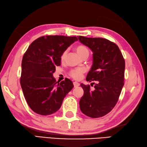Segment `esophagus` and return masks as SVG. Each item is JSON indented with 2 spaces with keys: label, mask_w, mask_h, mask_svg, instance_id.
I'll use <instances>...</instances> for the list:
<instances>
[{
  "label": "esophagus",
  "mask_w": 147,
  "mask_h": 147,
  "mask_svg": "<svg viewBox=\"0 0 147 147\" xmlns=\"http://www.w3.org/2000/svg\"><path fill=\"white\" fill-rule=\"evenodd\" d=\"M74 87H79V83H78V82H74Z\"/></svg>",
  "instance_id": "1"
}]
</instances>
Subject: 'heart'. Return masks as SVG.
<instances>
[{
    "label": "heart",
    "mask_w": 147,
    "mask_h": 147,
    "mask_svg": "<svg viewBox=\"0 0 147 147\" xmlns=\"http://www.w3.org/2000/svg\"><path fill=\"white\" fill-rule=\"evenodd\" d=\"M76 51L78 55H79L81 58H82L84 57H88L89 55V49H88L86 46H84V45H79V46H77L76 48ZM67 53V51H65L63 52L62 54H61L60 57L61 61H63L65 60V57H66ZM84 72V70L82 68H74V69H71L69 71V76L74 79L79 80L81 79V77H82Z\"/></svg>",
    "instance_id": "heart-1"
}]
</instances>
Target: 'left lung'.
Listing matches in <instances>:
<instances>
[{
	"label": "left lung",
	"mask_w": 147,
	"mask_h": 147,
	"mask_svg": "<svg viewBox=\"0 0 147 147\" xmlns=\"http://www.w3.org/2000/svg\"><path fill=\"white\" fill-rule=\"evenodd\" d=\"M78 38L93 53L92 66L86 80L97 82L94 90L89 85L80 84L84 93L79 102L80 109L90 118H100L109 113L118 102L124 86L125 59L118 47L107 39L82 36Z\"/></svg>",
	"instance_id": "left-lung-1"
}]
</instances>
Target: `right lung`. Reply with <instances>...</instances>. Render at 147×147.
<instances>
[{
    "mask_svg": "<svg viewBox=\"0 0 147 147\" xmlns=\"http://www.w3.org/2000/svg\"><path fill=\"white\" fill-rule=\"evenodd\" d=\"M77 40L76 36H44L29 45L22 58L20 83L26 100L34 113L47 116L57 112L72 89L70 79L58 83L53 74L61 64L63 52Z\"/></svg>",
    "mask_w": 147,
    "mask_h": 147,
    "instance_id": "obj_1",
    "label": "right lung"
}]
</instances>
